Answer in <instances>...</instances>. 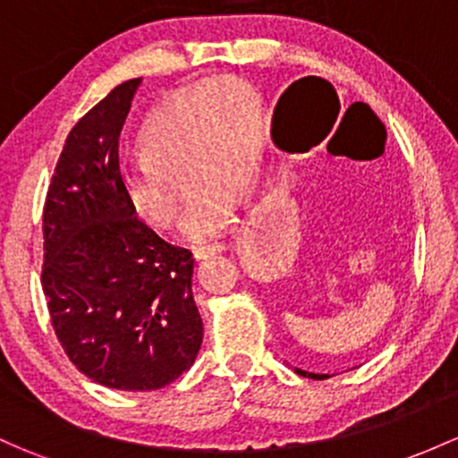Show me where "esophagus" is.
<instances>
[{
  "mask_svg": "<svg viewBox=\"0 0 458 458\" xmlns=\"http://www.w3.org/2000/svg\"><path fill=\"white\" fill-rule=\"evenodd\" d=\"M221 250H224V245H221V243L197 245V248H192V257H195V259H208V257H213V254L221 252Z\"/></svg>",
  "mask_w": 458,
  "mask_h": 458,
  "instance_id": "34e87169",
  "label": "esophagus"
}]
</instances>
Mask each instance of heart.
Listing matches in <instances>:
<instances>
[{"instance_id":"b5f03b06","label":"heart","mask_w":458,"mask_h":458,"mask_svg":"<svg viewBox=\"0 0 458 458\" xmlns=\"http://www.w3.org/2000/svg\"><path fill=\"white\" fill-rule=\"evenodd\" d=\"M142 156L120 168L129 206L153 228L180 216L184 175L195 192L182 221L186 242L221 237L233 224L234 199L259 173L266 114L259 94L242 79H219L157 105L140 129Z\"/></svg>"}]
</instances>
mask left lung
Masks as SVG:
<instances>
[{"mask_svg":"<svg viewBox=\"0 0 458 458\" xmlns=\"http://www.w3.org/2000/svg\"><path fill=\"white\" fill-rule=\"evenodd\" d=\"M296 373H298V375H302V377H311V379H327V377H329V375H318V373H307V370H301V369H296Z\"/></svg>","mask_w":458,"mask_h":458,"instance_id":"obj_1","label":"left lung"}]
</instances>
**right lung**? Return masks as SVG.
Segmentation results:
<instances>
[{
    "mask_svg": "<svg viewBox=\"0 0 458 458\" xmlns=\"http://www.w3.org/2000/svg\"><path fill=\"white\" fill-rule=\"evenodd\" d=\"M138 85H118L72 127L43 206L41 266L70 362L131 393L175 382L204 338L192 252L142 224L120 186L118 138Z\"/></svg>",
    "mask_w": 458,
    "mask_h": 458,
    "instance_id": "right-lung-1",
    "label": "right lung"
}]
</instances>
